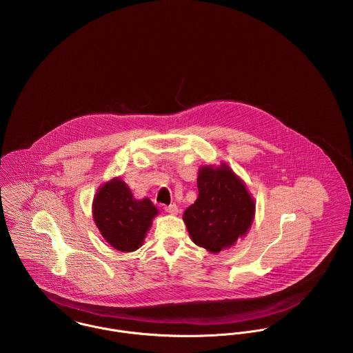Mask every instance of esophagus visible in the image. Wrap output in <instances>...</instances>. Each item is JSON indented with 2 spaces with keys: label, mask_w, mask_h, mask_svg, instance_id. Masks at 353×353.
I'll list each match as a JSON object with an SVG mask.
<instances>
[{
  "label": "esophagus",
  "mask_w": 353,
  "mask_h": 353,
  "mask_svg": "<svg viewBox=\"0 0 353 353\" xmlns=\"http://www.w3.org/2000/svg\"><path fill=\"white\" fill-rule=\"evenodd\" d=\"M164 210H165L167 213H170V214H178L179 208H178L175 203H171V205L165 206V208H164Z\"/></svg>",
  "instance_id": "obj_1"
}]
</instances>
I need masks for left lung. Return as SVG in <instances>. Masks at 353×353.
Returning <instances> with one entry per match:
<instances>
[{
  "instance_id": "1",
  "label": "left lung",
  "mask_w": 353,
  "mask_h": 353,
  "mask_svg": "<svg viewBox=\"0 0 353 353\" xmlns=\"http://www.w3.org/2000/svg\"><path fill=\"white\" fill-rule=\"evenodd\" d=\"M197 188V200L183 213L192 241L212 254L235 246L249 232L255 214L246 183L221 161L200 167Z\"/></svg>"
}]
</instances>
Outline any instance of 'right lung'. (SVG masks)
Returning <instances> with one entry per match:
<instances>
[{"label": "right lung", "instance_id": "right-lung-1", "mask_svg": "<svg viewBox=\"0 0 353 353\" xmlns=\"http://www.w3.org/2000/svg\"><path fill=\"white\" fill-rule=\"evenodd\" d=\"M157 213L148 197L136 199L119 176L103 183L92 201L94 221L101 236L118 252L140 249Z\"/></svg>", "mask_w": 353, "mask_h": 353}]
</instances>
